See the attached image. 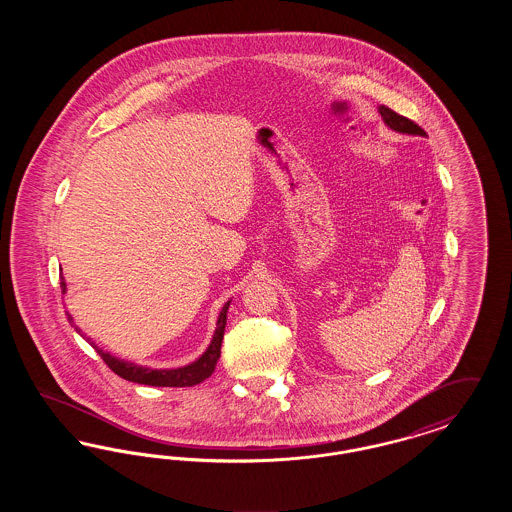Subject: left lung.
<instances>
[{"label":"left lung","mask_w":512,"mask_h":512,"mask_svg":"<svg viewBox=\"0 0 512 512\" xmlns=\"http://www.w3.org/2000/svg\"><path fill=\"white\" fill-rule=\"evenodd\" d=\"M378 113L382 115L384 124H386L388 128H391L393 132L407 134V136H426V132H424L418 124H414L413 121H409V119L397 115L395 111H391L390 107H386V105H380V107H378Z\"/></svg>","instance_id":"8db88e82"}]
</instances>
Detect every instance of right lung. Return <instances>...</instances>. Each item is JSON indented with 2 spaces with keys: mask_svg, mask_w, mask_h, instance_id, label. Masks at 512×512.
I'll use <instances>...</instances> for the list:
<instances>
[{
  "mask_svg": "<svg viewBox=\"0 0 512 512\" xmlns=\"http://www.w3.org/2000/svg\"><path fill=\"white\" fill-rule=\"evenodd\" d=\"M61 292L67 293V282H65L63 276H61ZM230 301L232 299H228L222 305L213 340L207 345L203 355L199 359H195L194 363L178 366V368H151V366L138 365V363L121 359V357H115L109 351H103L94 341H90V338H86V334L74 324L73 315L67 313V318L73 324L74 330L98 351V355L105 361V365L109 366L115 374H119L124 380L134 382V384H144V386H155V388H188V386L201 384L205 378H209L215 372V366H217L220 357V345H222V338H224V326H226V315H228Z\"/></svg>",
  "mask_w": 512,
  "mask_h": 512,
  "instance_id": "obj_1",
  "label": "right lung"
}]
</instances>
